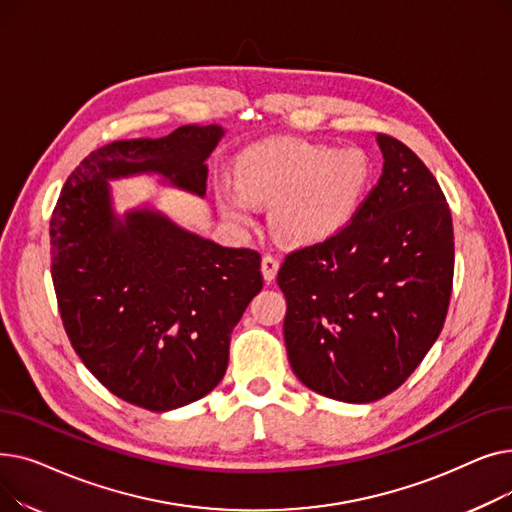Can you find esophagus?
<instances>
[{"label": "esophagus", "mask_w": 512, "mask_h": 512, "mask_svg": "<svg viewBox=\"0 0 512 512\" xmlns=\"http://www.w3.org/2000/svg\"><path fill=\"white\" fill-rule=\"evenodd\" d=\"M278 270H280V259L274 257V255H263V259H261V272H263L265 282H272L276 278Z\"/></svg>", "instance_id": "34e87169"}]
</instances>
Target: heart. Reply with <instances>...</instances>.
I'll list each match as a JSON object with an SVG mask.
<instances>
[{"instance_id": "obj_1", "label": "heart", "mask_w": 512, "mask_h": 512, "mask_svg": "<svg viewBox=\"0 0 512 512\" xmlns=\"http://www.w3.org/2000/svg\"><path fill=\"white\" fill-rule=\"evenodd\" d=\"M369 178V157L357 147L267 143L242 157L238 193H222L220 207L230 220L249 222L251 203H276V232L292 242H313L353 218Z\"/></svg>"}]
</instances>
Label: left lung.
Segmentation results:
<instances>
[{
  "label": "left lung",
  "mask_w": 512,
  "mask_h": 512,
  "mask_svg": "<svg viewBox=\"0 0 512 512\" xmlns=\"http://www.w3.org/2000/svg\"><path fill=\"white\" fill-rule=\"evenodd\" d=\"M384 170L328 238L290 251L278 272L294 375L342 402L396 390L442 332L454 276L446 197L423 161L380 132Z\"/></svg>",
  "instance_id": "obj_1"
}]
</instances>
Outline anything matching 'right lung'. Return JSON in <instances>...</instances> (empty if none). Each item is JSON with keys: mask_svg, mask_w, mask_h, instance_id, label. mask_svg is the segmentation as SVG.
<instances>
[{"mask_svg": "<svg viewBox=\"0 0 512 512\" xmlns=\"http://www.w3.org/2000/svg\"><path fill=\"white\" fill-rule=\"evenodd\" d=\"M222 134L186 124L107 143L74 168L51 213V280L70 344L107 390L147 411L188 405L222 382L230 334L263 288L261 255L147 209L118 226L105 178L159 172L205 195V159Z\"/></svg>", "mask_w": 512, "mask_h": 512, "instance_id": "right-lung-1", "label": "right lung"}]
</instances>
